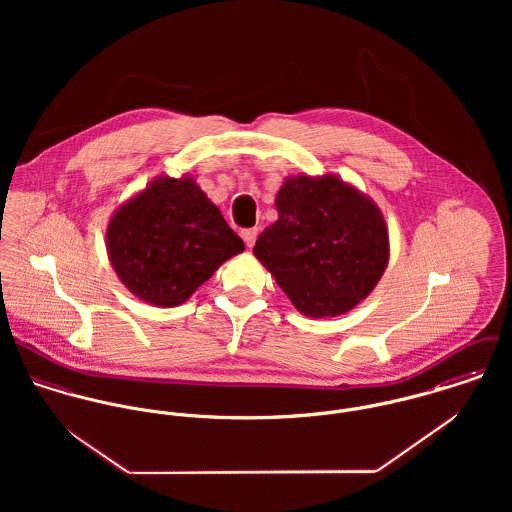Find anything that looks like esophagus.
Masks as SVG:
<instances>
[{
	"label": "esophagus",
	"instance_id": "esophagus-1",
	"mask_svg": "<svg viewBox=\"0 0 512 512\" xmlns=\"http://www.w3.org/2000/svg\"><path fill=\"white\" fill-rule=\"evenodd\" d=\"M258 228H246V230H242V240H244V244L248 246V248H252L254 246V242H256V238H258Z\"/></svg>",
	"mask_w": 512,
	"mask_h": 512
}]
</instances>
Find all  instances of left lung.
I'll use <instances>...</instances> for the list:
<instances>
[{
	"mask_svg": "<svg viewBox=\"0 0 512 512\" xmlns=\"http://www.w3.org/2000/svg\"><path fill=\"white\" fill-rule=\"evenodd\" d=\"M278 220L254 256L293 307L311 319L359 305L390 260L388 224L378 205L335 173L290 175L276 193Z\"/></svg>",
	"mask_w": 512,
	"mask_h": 512,
	"instance_id": "left-lung-1",
	"label": "left lung"
}]
</instances>
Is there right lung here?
Masks as SVG:
<instances>
[{"mask_svg":"<svg viewBox=\"0 0 512 512\" xmlns=\"http://www.w3.org/2000/svg\"><path fill=\"white\" fill-rule=\"evenodd\" d=\"M244 250L242 238L197 181L157 175L108 220V260L138 299L177 307Z\"/></svg>","mask_w":512,"mask_h":512,"instance_id":"add662e5","label":"right lung"}]
</instances>
